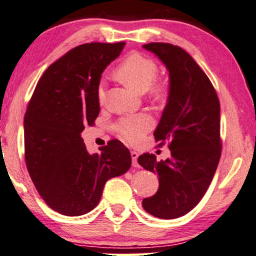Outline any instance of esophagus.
I'll return each instance as SVG.
<instances>
[{
  "mask_svg": "<svg viewBox=\"0 0 256 256\" xmlns=\"http://www.w3.org/2000/svg\"><path fill=\"white\" fill-rule=\"evenodd\" d=\"M138 156H139V154L136 153V152H134V150H132L131 152V158H132V166L133 167H138Z\"/></svg>",
  "mask_w": 256,
  "mask_h": 256,
  "instance_id": "34e87169",
  "label": "esophagus"
}]
</instances>
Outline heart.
I'll return each instance as SVG.
<instances>
[{
  "label": "heart",
  "mask_w": 256,
  "mask_h": 256,
  "mask_svg": "<svg viewBox=\"0 0 256 256\" xmlns=\"http://www.w3.org/2000/svg\"><path fill=\"white\" fill-rule=\"evenodd\" d=\"M158 75V64L150 58L132 53L120 64L114 70V76L134 92H146L153 85L152 92L156 98L162 100L167 96V86L164 84H153ZM98 100H103L104 90L98 88ZM153 120L147 114H138L134 117H125L114 125L117 134L125 142L138 144L148 130L152 128Z\"/></svg>",
  "instance_id": "1"
}]
</instances>
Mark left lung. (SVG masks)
Here are the masks:
<instances>
[{
	"mask_svg": "<svg viewBox=\"0 0 256 256\" xmlns=\"http://www.w3.org/2000/svg\"><path fill=\"white\" fill-rule=\"evenodd\" d=\"M142 48L169 73L167 104L154 138L169 140L170 150L164 161L150 153L138 158L142 167L159 178V189L142 200V208L154 217L174 219L200 203L214 178L222 150L220 106L206 74L184 50L164 42Z\"/></svg>",
	"mask_w": 256,
	"mask_h": 256,
	"instance_id": "obj_1",
	"label": "left lung"
}]
</instances>
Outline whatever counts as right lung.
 Returning <instances> with one entry per match:
<instances>
[{
    "mask_svg": "<svg viewBox=\"0 0 256 256\" xmlns=\"http://www.w3.org/2000/svg\"><path fill=\"white\" fill-rule=\"evenodd\" d=\"M125 42L78 46L52 64L39 80L24 116L25 162L39 195L61 214L82 216L98 204L109 178L131 167V154L118 140L87 150L81 132L100 114L103 70Z\"/></svg>",
    "mask_w": 256,
    "mask_h": 256,
    "instance_id": "right-lung-1",
    "label": "right lung"
}]
</instances>
